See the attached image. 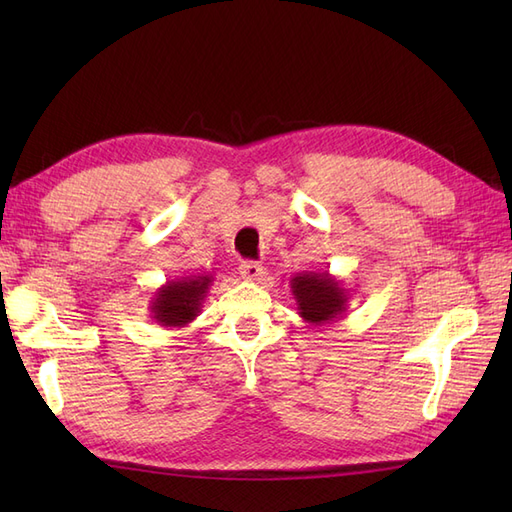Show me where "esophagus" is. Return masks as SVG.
Returning <instances> with one entry per match:
<instances>
[{
    "label": "esophagus",
    "instance_id": "obj_1",
    "mask_svg": "<svg viewBox=\"0 0 512 512\" xmlns=\"http://www.w3.org/2000/svg\"><path fill=\"white\" fill-rule=\"evenodd\" d=\"M239 273L245 282H260L262 277H265V267L258 265V262L245 260L239 265Z\"/></svg>",
    "mask_w": 512,
    "mask_h": 512
}]
</instances>
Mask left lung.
Masks as SVG:
<instances>
[{
  "label": "left lung",
  "mask_w": 512,
  "mask_h": 512,
  "mask_svg": "<svg viewBox=\"0 0 512 512\" xmlns=\"http://www.w3.org/2000/svg\"><path fill=\"white\" fill-rule=\"evenodd\" d=\"M290 290L297 301V314L314 327H327L348 312L350 290L329 271L297 273L290 277Z\"/></svg>",
  "instance_id": "obj_1"
}]
</instances>
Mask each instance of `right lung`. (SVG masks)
Here are the masks:
<instances>
[{
  "label": "right lung",
  "instance_id": "add662e5",
  "mask_svg": "<svg viewBox=\"0 0 512 512\" xmlns=\"http://www.w3.org/2000/svg\"><path fill=\"white\" fill-rule=\"evenodd\" d=\"M213 275H185L160 286L151 299V318L164 329L188 327L203 312Z\"/></svg>",
  "mask_w": 512,
  "mask_h": 512
}]
</instances>
